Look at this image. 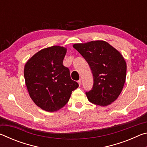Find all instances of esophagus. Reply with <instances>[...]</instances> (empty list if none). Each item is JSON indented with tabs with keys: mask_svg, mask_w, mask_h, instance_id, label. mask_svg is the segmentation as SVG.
Returning <instances> with one entry per match:
<instances>
[{
	"mask_svg": "<svg viewBox=\"0 0 147 147\" xmlns=\"http://www.w3.org/2000/svg\"><path fill=\"white\" fill-rule=\"evenodd\" d=\"M81 83H82V80H81L80 79L78 81V85H79L80 86V85H81Z\"/></svg>",
	"mask_w": 147,
	"mask_h": 147,
	"instance_id": "esophagus-1",
	"label": "esophagus"
}]
</instances>
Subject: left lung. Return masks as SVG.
Masks as SVG:
<instances>
[{
    "label": "left lung",
    "instance_id": "obj_1",
    "mask_svg": "<svg viewBox=\"0 0 147 147\" xmlns=\"http://www.w3.org/2000/svg\"><path fill=\"white\" fill-rule=\"evenodd\" d=\"M73 47L88 62L93 73V88L86 93L89 101L101 106L113 102L123 90L126 76V63L120 52L102 40Z\"/></svg>",
    "mask_w": 147,
    "mask_h": 147
}]
</instances>
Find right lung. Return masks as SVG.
Here are the masks:
<instances>
[{
  "instance_id": "obj_1",
  "label": "right lung",
  "mask_w": 147,
  "mask_h": 147,
  "mask_svg": "<svg viewBox=\"0 0 147 147\" xmlns=\"http://www.w3.org/2000/svg\"><path fill=\"white\" fill-rule=\"evenodd\" d=\"M65 47L54 45L41 50L26 61L24 69L29 95L39 108L57 111L68 102L78 84L63 64Z\"/></svg>"
}]
</instances>
